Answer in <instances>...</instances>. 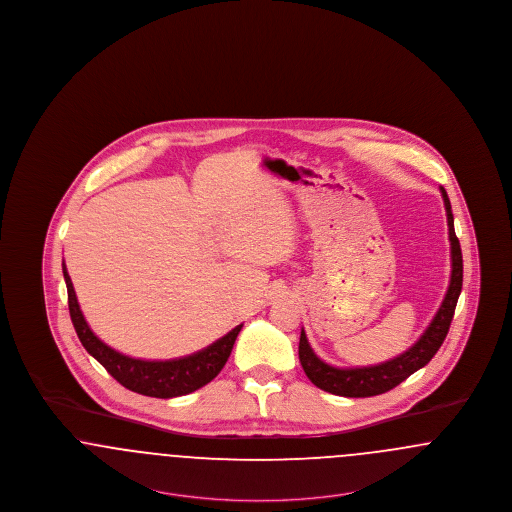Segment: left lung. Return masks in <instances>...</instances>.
I'll use <instances>...</instances> for the list:
<instances>
[{"label": "left lung", "mask_w": 512, "mask_h": 512, "mask_svg": "<svg viewBox=\"0 0 512 512\" xmlns=\"http://www.w3.org/2000/svg\"><path fill=\"white\" fill-rule=\"evenodd\" d=\"M443 203L447 211V226H449V242H451V282L443 303L436 317L432 318L430 326L424 330L420 340L414 343L405 353L393 357L391 361L380 365L361 366V368H336L320 361L315 351L311 349L305 330H301L299 338V361L307 374V378L320 390L341 395V397H372L393 390L403 380H407L418 368L428 365L432 357L438 353L441 343L445 340L451 320L455 315V307L463 290V253L461 244L455 234L453 213L447 192L443 188Z\"/></svg>", "instance_id": "8db88e82"}]
</instances>
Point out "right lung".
<instances>
[{
  "instance_id": "obj_1",
  "label": "right lung",
  "mask_w": 512,
  "mask_h": 512,
  "mask_svg": "<svg viewBox=\"0 0 512 512\" xmlns=\"http://www.w3.org/2000/svg\"><path fill=\"white\" fill-rule=\"evenodd\" d=\"M63 276L69 293V313L73 320L74 330L78 340L82 341L84 349L105 366V370L122 384L126 390L142 393L147 397H159V399H171L180 397L186 393L203 388L209 384L220 370L226 365L234 341L238 338L244 324L230 330L226 336L211 343L209 347L197 351L194 355L171 359V361H142L126 357L107 343L99 340L88 326L86 318L80 311L76 293H74L71 276L63 263Z\"/></svg>"
}]
</instances>
